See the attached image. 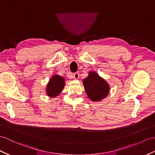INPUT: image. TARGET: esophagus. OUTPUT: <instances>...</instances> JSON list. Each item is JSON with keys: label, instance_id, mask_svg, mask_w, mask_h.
<instances>
[{"label": "esophagus", "instance_id": "esophagus-1", "mask_svg": "<svg viewBox=\"0 0 155 155\" xmlns=\"http://www.w3.org/2000/svg\"><path fill=\"white\" fill-rule=\"evenodd\" d=\"M79 73H74L73 74V78L74 79H75V80H78V79L79 78Z\"/></svg>", "mask_w": 155, "mask_h": 155}]
</instances>
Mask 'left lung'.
I'll list each match as a JSON object with an SVG mask.
<instances>
[{
  "label": "left lung",
  "mask_w": 155,
  "mask_h": 155,
  "mask_svg": "<svg viewBox=\"0 0 155 155\" xmlns=\"http://www.w3.org/2000/svg\"><path fill=\"white\" fill-rule=\"evenodd\" d=\"M82 84L86 95L92 102H100L109 94V84L95 71H89L88 77L82 81Z\"/></svg>",
  "instance_id": "8db88e82"
}]
</instances>
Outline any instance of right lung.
Segmentation results:
<instances>
[{"label":"right lung","instance_id":"add662e5","mask_svg":"<svg viewBox=\"0 0 155 155\" xmlns=\"http://www.w3.org/2000/svg\"><path fill=\"white\" fill-rule=\"evenodd\" d=\"M65 85V78L59 74H53L46 85V94L50 98H55L63 91Z\"/></svg>","mask_w":155,"mask_h":155}]
</instances>
